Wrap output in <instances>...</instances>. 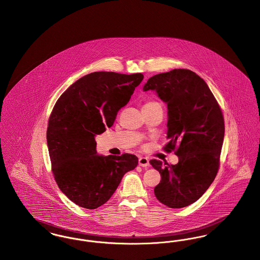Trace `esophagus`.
Here are the masks:
<instances>
[{
    "label": "esophagus",
    "instance_id": "34e87169",
    "mask_svg": "<svg viewBox=\"0 0 260 260\" xmlns=\"http://www.w3.org/2000/svg\"><path fill=\"white\" fill-rule=\"evenodd\" d=\"M138 165L140 167H143V168H146L149 166V160L145 157H139L138 158Z\"/></svg>",
    "mask_w": 260,
    "mask_h": 260
}]
</instances>
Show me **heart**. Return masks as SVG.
<instances>
[{
  "instance_id": "obj_1",
  "label": "heart",
  "mask_w": 260,
  "mask_h": 260,
  "mask_svg": "<svg viewBox=\"0 0 260 260\" xmlns=\"http://www.w3.org/2000/svg\"><path fill=\"white\" fill-rule=\"evenodd\" d=\"M159 103L158 102H148V103H146L144 106H151V105H158Z\"/></svg>"
}]
</instances>
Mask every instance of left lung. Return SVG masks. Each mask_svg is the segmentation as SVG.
Segmentation results:
<instances>
[{
	"label": "left lung",
	"mask_w": 260,
	"mask_h": 260,
	"mask_svg": "<svg viewBox=\"0 0 260 260\" xmlns=\"http://www.w3.org/2000/svg\"><path fill=\"white\" fill-rule=\"evenodd\" d=\"M155 90L168 105L170 142L176 165L151 160L161 181L154 188L156 198L172 209L184 208L203 196L219 168L224 139L222 112L207 83L188 69H174L148 79L143 91Z\"/></svg>",
	"instance_id": "8db88e82"
}]
</instances>
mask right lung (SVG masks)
I'll use <instances>...</instances> for the list:
<instances>
[{
  "mask_svg": "<svg viewBox=\"0 0 260 260\" xmlns=\"http://www.w3.org/2000/svg\"><path fill=\"white\" fill-rule=\"evenodd\" d=\"M143 75L93 72L76 81L56 101L47 143L54 179L76 205L94 210L105 204L125 173L136 169L132 154L99 156L94 137L114 124Z\"/></svg>",
  "mask_w": 260,
  "mask_h": 260,
  "instance_id": "obj_1",
  "label": "right lung"
}]
</instances>
